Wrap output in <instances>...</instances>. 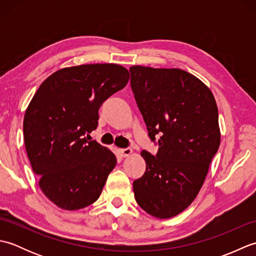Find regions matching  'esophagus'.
<instances>
[{
  "instance_id": "esophagus-1",
  "label": "esophagus",
  "mask_w": 256,
  "mask_h": 256,
  "mask_svg": "<svg viewBox=\"0 0 256 256\" xmlns=\"http://www.w3.org/2000/svg\"><path fill=\"white\" fill-rule=\"evenodd\" d=\"M118 153L122 157H128L132 154V148H121V150H118Z\"/></svg>"
}]
</instances>
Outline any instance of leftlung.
Masks as SVG:
<instances>
[{"label":"left lung","instance_id":"left-lung-1","mask_svg":"<svg viewBox=\"0 0 256 256\" xmlns=\"http://www.w3.org/2000/svg\"><path fill=\"white\" fill-rule=\"evenodd\" d=\"M131 88L148 138L158 150L140 154L144 175L134 180V197L150 216L180 214L202 187L218 152V108L208 86L182 69L133 66Z\"/></svg>","mask_w":256,"mask_h":256}]
</instances>
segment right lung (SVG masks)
I'll use <instances>...</instances> for the list:
<instances>
[{"instance_id": "add662e5", "label": "right lung", "mask_w": 256, "mask_h": 256, "mask_svg": "<svg viewBox=\"0 0 256 256\" xmlns=\"http://www.w3.org/2000/svg\"><path fill=\"white\" fill-rule=\"evenodd\" d=\"M128 78L118 64H81L54 72L32 96L23 123L27 156L42 192L62 209L94 204L116 167V155L88 136L102 103Z\"/></svg>"}]
</instances>
